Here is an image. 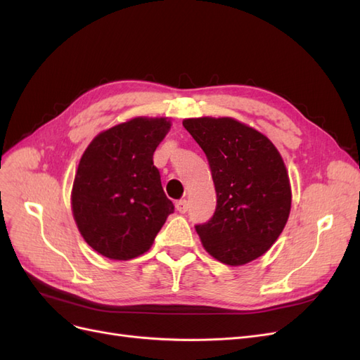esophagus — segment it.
I'll use <instances>...</instances> for the list:
<instances>
[{
  "label": "esophagus",
  "mask_w": 360,
  "mask_h": 360,
  "mask_svg": "<svg viewBox=\"0 0 360 360\" xmlns=\"http://www.w3.org/2000/svg\"><path fill=\"white\" fill-rule=\"evenodd\" d=\"M176 209L179 213H186L188 212V201L186 200H179L176 202Z\"/></svg>",
  "instance_id": "1"
}]
</instances>
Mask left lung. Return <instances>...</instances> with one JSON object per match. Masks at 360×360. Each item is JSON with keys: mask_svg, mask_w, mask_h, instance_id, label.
Wrapping results in <instances>:
<instances>
[{"mask_svg": "<svg viewBox=\"0 0 360 360\" xmlns=\"http://www.w3.org/2000/svg\"><path fill=\"white\" fill-rule=\"evenodd\" d=\"M184 129L209 160L216 189L212 219L195 225L207 252L228 266L263 255L291 209L287 168L271 141L230 117L188 118Z\"/></svg>", "mask_w": 360, "mask_h": 360, "instance_id": "8db88e82", "label": "left lung"}]
</instances>
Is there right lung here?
<instances>
[{
    "mask_svg": "<svg viewBox=\"0 0 360 360\" xmlns=\"http://www.w3.org/2000/svg\"><path fill=\"white\" fill-rule=\"evenodd\" d=\"M171 123L136 117L97 135L79 160L72 210L84 240L110 259L147 252L174 212L153 153Z\"/></svg>",
    "mask_w": 360,
    "mask_h": 360,
    "instance_id": "1",
    "label": "right lung"
}]
</instances>
